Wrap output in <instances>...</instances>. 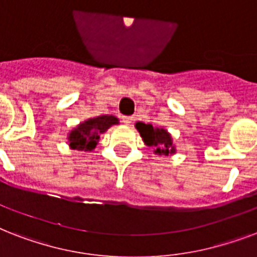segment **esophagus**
I'll use <instances>...</instances> for the list:
<instances>
[{"label": "esophagus", "instance_id": "34e87169", "mask_svg": "<svg viewBox=\"0 0 257 257\" xmlns=\"http://www.w3.org/2000/svg\"><path fill=\"white\" fill-rule=\"evenodd\" d=\"M122 122L125 125H131L133 122V117L132 116H122Z\"/></svg>", "mask_w": 257, "mask_h": 257}]
</instances>
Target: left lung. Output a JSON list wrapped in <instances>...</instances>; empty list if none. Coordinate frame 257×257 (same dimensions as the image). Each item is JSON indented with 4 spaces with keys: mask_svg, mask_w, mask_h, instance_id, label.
<instances>
[{
    "mask_svg": "<svg viewBox=\"0 0 257 257\" xmlns=\"http://www.w3.org/2000/svg\"><path fill=\"white\" fill-rule=\"evenodd\" d=\"M136 128L140 132L145 145L155 148V153L160 156L161 155L168 156L176 152L172 136L164 128H153L151 124H144V122H136Z\"/></svg>",
    "mask_w": 257,
    "mask_h": 257,
    "instance_id": "1",
    "label": "left lung"
}]
</instances>
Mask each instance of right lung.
Here are the masks:
<instances>
[{"label": "right lung", "mask_w": 257, "mask_h": 257, "mask_svg": "<svg viewBox=\"0 0 257 257\" xmlns=\"http://www.w3.org/2000/svg\"><path fill=\"white\" fill-rule=\"evenodd\" d=\"M118 124V118L114 116H97L88 118L72 129L68 136L69 147L77 151H93L100 140V135L106 132L112 125Z\"/></svg>", "instance_id": "obj_1"}]
</instances>
